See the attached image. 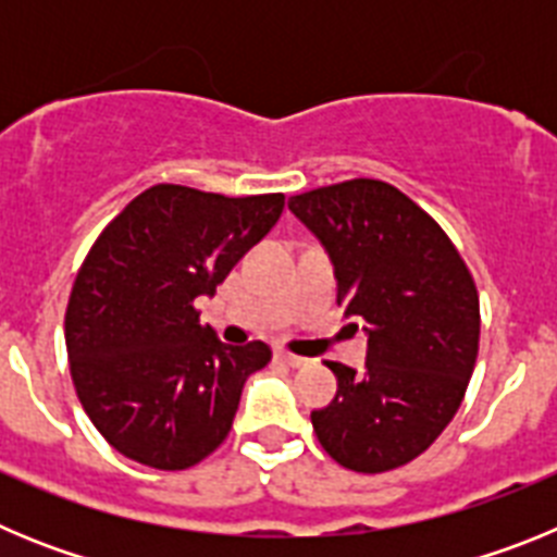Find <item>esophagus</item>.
I'll return each instance as SVG.
<instances>
[{"label":"esophagus","mask_w":557,"mask_h":557,"mask_svg":"<svg viewBox=\"0 0 557 557\" xmlns=\"http://www.w3.org/2000/svg\"><path fill=\"white\" fill-rule=\"evenodd\" d=\"M275 359H278L282 366H289V368L307 366V359H304V357H295V354H289V351H275Z\"/></svg>","instance_id":"34e87169"}]
</instances>
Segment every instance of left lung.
I'll return each instance as SVG.
<instances>
[{"label": "left lung", "instance_id": "left-lung-1", "mask_svg": "<svg viewBox=\"0 0 557 557\" xmlns=\"http://www.w3.org/2000/svg\"><path fill=\"white\" fill-rule=\"evenodd\" d=\"M334 262L337 307L368 332L366 371L326 362L332 405L312 412L332 460L382 474L430 449L460 410L480 351V295L446 231L405 191L351 178L289 198Z\"/></svg>", "mask_w": 557, "mask_h": 557}]
</instances>
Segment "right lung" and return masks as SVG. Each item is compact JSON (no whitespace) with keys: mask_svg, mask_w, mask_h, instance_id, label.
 <instances>
[{"mask_svg":"<svg viewBox=\"0 0 557 557\" xmlns=\"http://www.w3.org/2000/svg\"><path fill=\"white\" fill-rule=\"evenodd\" d=\"M282 211V191L156 184L95 239L63 329L77 398L120 455L184 471L228 437L245 379L273 354L262 339L220 343L195 301L218 293Z\"/></svg>","mask_w":557,"mask_h":557,"instance_id":"obj_1","label":"right lung"}]
</instances>
